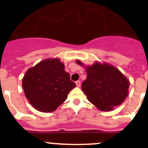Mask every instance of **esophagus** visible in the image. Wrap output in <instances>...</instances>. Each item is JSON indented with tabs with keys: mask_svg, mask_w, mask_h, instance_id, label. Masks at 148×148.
<instances>
[{
	"mask_svg": "<svg viewBox=\"0 0 148 148\" xmlns=\"http://www.w3.org/2000/svg\"><path fill=\"white\" fill-rule=\"evenodd\" d=\"M76 85H77V87H79L81 86V82L80 81H77V82H76Z\"/></svg>",
	"mask_w": 148,
	"mask_h": 148,
	"instance_id": "obj_1",
	"label": "esophagus"
}]
</instances>
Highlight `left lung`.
<instances>
[{
	"label": "left lung",
	"mask_w": 148,
	"mask_h": 148,
	"mask_svg": "<svg viewBox=\"0 0 148 148\" xmlns=\"http://www.w3.org/2000/svg\"><path fill=\"white\" fill-rule=\"evenodd\" d=\"M76 62L84 66L81 61ZM86 68L87 78L82 89L90 103L101 111H111L124 101L129 93V81L119 69L99 62Z\"/></svg>",
	"instance_id": "1"
}]
</instances>
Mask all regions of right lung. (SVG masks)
Instances as JSON below:
<instances>
[{"instance_id": "obj_1", "label": "right lung", "mask_w": 148, "mask_h": 148, "mask_svg": "<svg viewBox=\"0 0 148 148\" xmlns=\"http://www.w3.org/2000/svg\"><path fill=\"white\" fill-rule=\"evenodd\" d=\"M75 86L64 70V64L58 58L44 60L29 68L22 79L26 98L42 112L55 111Z\"/></svg>"}]
</instances>
